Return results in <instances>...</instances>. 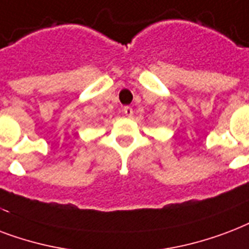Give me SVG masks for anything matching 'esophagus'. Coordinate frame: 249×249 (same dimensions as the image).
<instances>
[{
    "mask_svg": "<svg viewBox=\"0 0 249 249\" xmlns=\"http://www.w3.org/2000/svg\"><path fill=\"white\" fill-rule=\"evenodd\" d=\"M123 113H124V115H126V117H131V115L134 114V110H132V107H123Z\"/></svg>",
    "mask_w": 249,
    "mask_h": 249,
    "instance_id": "34e87169",
    "label": "esophagus"
}]
</instances>
